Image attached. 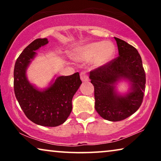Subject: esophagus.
<instances>
[{
    "label": "esophagus",
    "instance_id": "34e87169",
    "mask_svg": "<svg viewBox=\"0 0 161 161\" xmlns=\"http://www.w3.org/2000/svg\"><path fill=\"white\" fill-rule=\"evenodd\" d=\"M80 75V79L82 80V81L89 80V76H88L86 72H81Z\"/></svg>",
    "mask_w": 161,
    "mask_h": 161
}]
</instances>
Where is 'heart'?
I'll use <instances>...</instances> for the list:
<instances>
[{
  "instance_id": "1",
  "label": "heart",
  "mask_w": 161,
  "mask_h": 161,
  "mask_svg": "<svg viewBox=\"0 0 161 161\" xmlns=\"http://www.w3.org/2000/svg\"><path fill=\"white\" fill-rule=\"evenodd\" d=\"M115 48L111 42H94L82 46L72 55L76 61H90L94 67L105 65L114 56Z\"/></svg>"
}]
</instances>
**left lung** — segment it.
I'll return each mask as SVG.
<instances>
[{
  "label": "left lung",
  "mask_w": 161,
  "mask_h": 161,
  "mask_svg": "<svg viewBox=\"0 0 161 161\" xmlns=\"http://www.w3.org/2000/svg\"><path fill=\"white\" fill-rule=\"evenodd\" d=\"M114 39L119 56L90 72L89 78L94 87L96 111L105 119L118 122L129 117L140 108L146 75L138 50L124 40ZM122 79L131 83L130 91L125 96L115 91V85Z\"/></svg>",
  "instance_id": "left-lung-1"
}]
</instances>
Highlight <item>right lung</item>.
Returning a JSON list of instances; mask_svg holds the SVG:
<instances>
[{"mask_svg":"<svg viewBox=\"0 0 161 161\" xmlns=\"http://www.w3.org/2000/svg\"><path fill=\"white\" fill-rule=\"evenodd\" d=\"M47 43V39H36L21 53L14 65V90L28 119L42 126L56 127L63 124L69 116L72 97L82 81L78 72H75L72 75L58 77L44 90L31 84L26 70L36 56L35 51Z\"/></svg>","mask_w":161,"mask_h":161,"instance_id":"add662e5","label":"right lung"}]
</instances>
